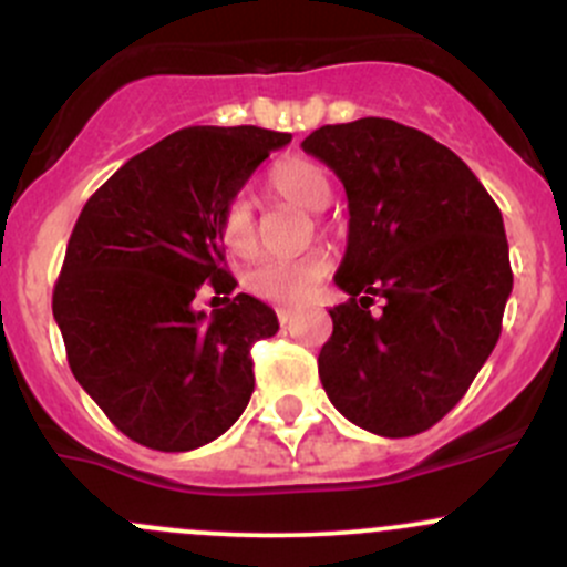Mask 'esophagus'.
Listing matches in <instances>:
<instances>
[{
  "label": "esophagus",
  "mask_w": 567,
  "mask_h": 567,
  "mask_svg": "<svg viewBox=\"0 0 567 567\" xmlns=\"http://www.w3.org/2000/svg\"><path fill=\"white\" fill-rule=\"evenodd\" d=\"M291 319H295V313H291L289 308H278V321H281L284 327L291 324Z\"/></svg>",
  "instance_id": "34e87169"
}]
</instances>
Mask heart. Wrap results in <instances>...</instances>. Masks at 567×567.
<instances>
[{
  "instance_id": "b5f03b06",
  "label": "heart",
  "mask_w": 567,
  "mask_h": 567,
  "mask_svg": "<svg viewBox=\"0 0 567 567\" xmlns=\"http://www.w3.org/2000/svg\"><path fill=\"white\" fill-rule=\"evenodd\" d=\"M267 192L278 203L291 205L308 213H321L332 199V181L321 164L289 156L276 162L267 173ZM224 246L235 257H254L259 248V229L251 205L243 197L233 199L221 213L218 221ZM330 272V257L324 251H308L289 259H267L248 272L246 286L261 300L278 302V306H300L313 297L319 284Z\"/></svg>"
}]
</instances>
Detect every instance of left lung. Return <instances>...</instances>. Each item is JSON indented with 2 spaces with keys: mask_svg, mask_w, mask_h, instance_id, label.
<instances>
[{
  "mask_svg": "<svg viewBox=\"0 0 567 567\" xmlns=\"http://www.w3.org/2000/svg\"><path fill=\"white\" fill-rule=\"evenodd\" d=\"M302 151L349 197L334 272L349 302L330 310L319 379L357 427L419 435L460 403L501 338L514 286L501 208L454 151L398 121L321 126Z\"/></svg>",
  "mask_w": 567,
  "mask_h": 567,
  "instance_id": "obj_1",
  "label": "left lung"
}]
</instances>
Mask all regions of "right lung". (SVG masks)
I'll return each instance as SVG.
<instances>
[{
  "instance_id": "add662e5",
  "label": "right lung",
  "mask_w": 567,
  "mask_h": 567,
  "mask_svg": "<svg viewBox=\"0 0 567 567\" xmlns=\"http://www.w3.org/2000/svg\"><path fill=\"white\" fill-rule=\"evenodd\" d=\"M291 135L188 126L132 156L83 205L53 289L72 375L105 416L156 452L224 435L254 392L251 346L278 332L251 295L194 308L199 286L229 295L221 213Z\"/></svg>"
}]
</instances>
